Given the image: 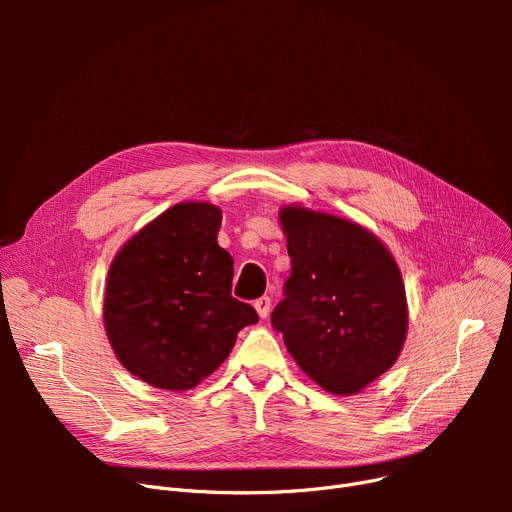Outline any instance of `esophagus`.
Masks as SVG:
<instances>
[{"mask_svg": "<svg viewBox=\"0 0 512 512\" xmlns=\"http://www.w3.org/2000/svg\"><path fill=\"white\" fill-rule=\"evenodd\" d=\"M255 309L259 313L261 319H265L267 315H270V309H272V299L270 297H261L255 301Z\"/></svg>", "mask_w": 512, "mask_h": 512, "instance_id": "esophagus-1", "label": "esophagus"}]
</instances>
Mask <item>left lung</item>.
<instances>
[{
    "label": "left lung",
    "instance_id": "obj_1",
    "mask_svg": "<svg viewBox=\"0 0 512 512\" xmlns=\"http://www.w3.org/2000/svg\"><path fill=\"white\" fill-rule=\"evenodd\" d=\"M280 224L292 274L272 326L315 384L357 394L394 365L407 338L398 265L378 236L336 215L288 205Z\"/></svg>",
    "mask_w": 512,
    "mask_h": 512
}]
</instances>
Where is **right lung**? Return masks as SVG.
Segmentation results:
<instances>
[{
	"mask_svg": "<svg viewBox=\"0 0 512 512\" xmlns=\"http://www.w3.org/2000/svg\"><path fill=\"white\" fill-rule=\"evenodd\" d=\"M222 211L178 203L134 234L107 274L103 321L118 361L161 390H191L230 355L257 311L232 297Z\"/></svg>",
	"mask_w": 512,
	"mask_h": 512,
	"instance_id": "1",
	"label": "right lung"
}]
</instances>
